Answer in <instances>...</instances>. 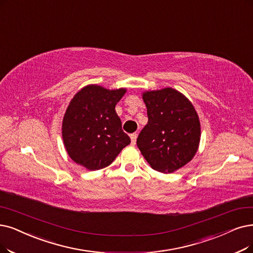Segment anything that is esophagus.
Masks as SVG:
<instances>
[{"mask_svg":"<svg viewBox=\"0 0 253 253\" xmlns=\"http://www.w3.org/2000/svg\"><path fill=\"white\" fill-rule=\"evenodd\" d=\"M130 142H132V145H135L136 144V141H137V134L134 133V134H130Z\"/></svg>","mask_w":253,"mask_h":253,"instance_id":"34e87169","label":"esophagus"}]
</instances>
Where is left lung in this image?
I'll return each instance as SVG.
<instances>
[{
    "mask_svg": "<svg viewBox=\"0 0 253 253\" xmlns=\"http://www.w3.org/2000/svg\"><path fill=\"white\" fill-rule=\"evenodd\" d=\"M148 123L137 145L150 167L172 173L194 158L200 142V121L194 106L173 88L144 91Z\"/></svg>",
    "mask_w": 253,
    "mask_h": 253,
    "instance_id": "obj_1",
    "label": "left lung"
}]
</instances>
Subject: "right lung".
Returning a JSON list of instances; mask_svg holds the SVG:
<instances>
[{
	"label": "right lung",
	"instance_id": "obj_1",
	"mask_svg": "<svg viewBox=\"0 0 253 253\" xmlns=\"http://www.w3.org/2000/svg\"><path fill=\"white\" fill-rule=\"evenodd\" d=\"M126 92V88L110 90L91 84L70 100L62 121V138L77 164L88 170L103 169L130 143L115 111Z\"/></svg>",
	"mask_w": 253,
	"mask_h": 253
}]
</instances>
